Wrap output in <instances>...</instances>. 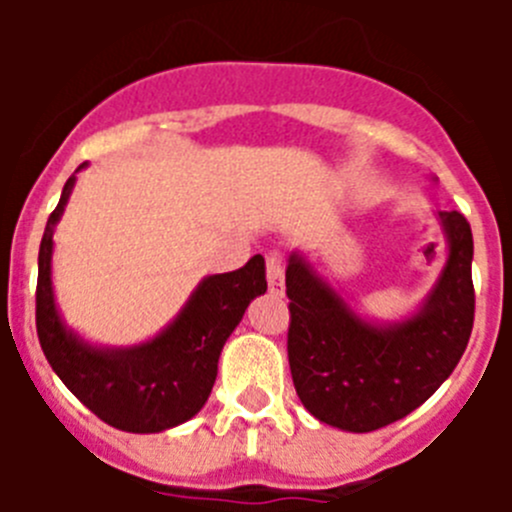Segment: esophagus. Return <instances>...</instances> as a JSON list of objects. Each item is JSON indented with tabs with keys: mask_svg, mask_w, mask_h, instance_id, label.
<instances>
[{
	"mask_svg": "<svg viewBox=\"0 0 512 512\" xmlns=\"http://www.w3.org/2000/svg\"><path fill=\"white\" fill-rule=\"evenodd\" d=\"M266 282L271 295H284V266L279 256H266Z\"/></svg>",
	"mask_w": 512,
	"mask_h": 512,
	"instance_id": "esophagus-1",
	"label": "esophagus"
}]
</instances>
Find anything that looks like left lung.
Masks as SVG:
<instances>
[{"mask_svg": "<svg viewBox=\"0 0 512 512\" xmlns=\"http://www.w3.org/2000/svg\"><path fill=\"white\" fill-rule=\"evenodd\" d=\"M449 261L431 300L390 330L356 318L315 271L287 266V356L297 397L318 420L369 433L420 408L459 364L474 325L472 228L461 212H441Z\"/></svg>", "mask_w": 512, "mask_h": 512, "instance_id": "obj_1", "label": "left lung"}]
</instances>
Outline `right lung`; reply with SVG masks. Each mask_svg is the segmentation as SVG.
<instances>
[{
	"label": "right lung",
	"mask_w": 512,
	"mask_h": 512,
	"mask_svg": "<svg viewBox=\"0 0 512 512\" xmlns=\"http://www.w3.org/2000/svg\"><path fill=\"white\" fill-rule=\"evenodd\" d=\"M74 176L48 217L38 253L35 328L45 359L61 382L99 420L128 433H158L202 410L217 377L225 341L241 323L253 297L266 292L264 259L253 256L241 269L207 277L182 315L143 346L99 351L66 333L51 287L53 225L69 200Z\"/></svg>",
	"instance_id": "add662e5"
}]
</instances>
